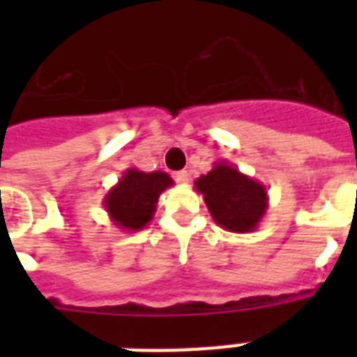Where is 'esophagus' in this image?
Listing matches in <instances>:
<instances>
[{
	"label": "esophagus",
	"instance_id": "obj_1",
	"mask_svg": "<svg viewBox=\"0 0 357 357\" xmlns=\"http://www.w3.org/2000/svg\"><path fill=\"white\" fill-rule=\"evenodd\" d=\"M174 179L181 185L189 183V172H187V170H179V172L174 174Z\"/></svg>",
	"mask_w": 357,
	"mask_h": 357
}]
</instances>
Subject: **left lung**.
Listing matches in <instances>:
<instances>
[{
	"label": "left lung",
	"mask_w": 357,
	"mask_h": 357,
	"mask_svg": "<svg viewBox=\"0 0 357 357\" xmlns=\"http://www.w3.org/2000/svg\"><path fill=\"white\" fill-rule=\"evenodd\" d=\"M195 189L204 196L213 220L231 234L254 231L268 209V192L257 179L243 174L226 161L195 181Z\"/></svg>",
	"instance_id": "1"
}]
</instances>
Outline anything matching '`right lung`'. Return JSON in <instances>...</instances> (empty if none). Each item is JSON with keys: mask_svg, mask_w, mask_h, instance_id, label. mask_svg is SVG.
<instances>
[{"mask_svg": "<svg viewBox=\"0 0 357 357\" xmlns=\"http://www.w3.org/2000/svg\"><path fill=\"white\" fill-rule=\"evenodd\" d=\"M172 185L174 179L167 172H142L135 167L128 168L119 183L109 189L103 198V207L116 228L140 231L155 215L159 196Z\"/></svg>", "mask_w": 357, "mask_h": 357, "instance_id": "obj_1", "label": "right lung"}]
</instances>
